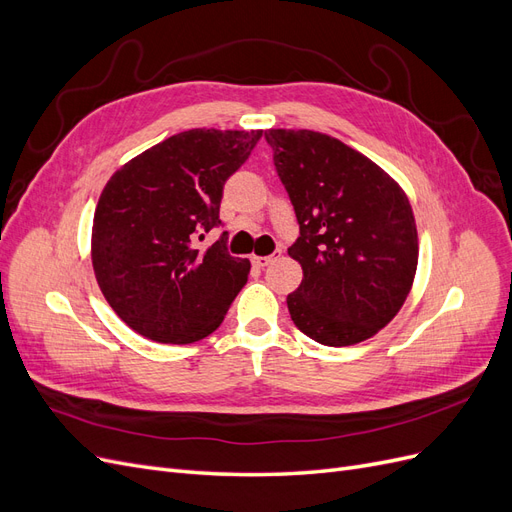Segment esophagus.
<instances>
[{"mask_svg":"<svg viewBox=\"0 0 512 512\" xmlns=\"http://www.w3.org/2000/svg\"><path fill=\"white\" fill-rule=\"evenodd\" d=\"M282 256V252L280 250H275L271 256H254L252 258V262H254V267H258V269H265V267H269L271 262L275 260V258H280Z\"/></svg>","mask_w":512,"mask_h":512,"instance_id":"1","label":"esophagus"}]
</instances>
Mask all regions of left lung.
<instances>
[{
  "instance_id": "left-lung-1",
  "label": "left lung",
  "mask_w": 512,
  "mask_h": 512,
  "mask_svg": "<svg viewBox=\"0 0 512 512\" xmlns=\"http://www.w3.org/2000/svg\"><path fill=\"white\" fill-rule=\"evenodd\" d=\"M297 213L288 254L303 269L288 294L297 329L322 346L376 335L414 282L418 237L406 192L363 153L314 130H265Z\"/></svg>"
}]
</instances>
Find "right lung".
Wrapping results in <instances>:
<instances>
[{
    "mask_svg": "<svg viewBox=\"0 0 512 512\" xmlns=\"http://www.w3.org/2000/svg\"><path fill=\"white\" fill-rule=\"evenodd\" d=\"M262 130L179 132L123 164L100 194L91 262L104 299L132 331L192 344L220 327L247 282L250 260L228 254L220 226L226 179L250 158Z\"/></svg>",
    "mask_w": 512,
    "mask_h": 512,
    "instance_id": "right-lung-1",
    "label": "right lung"
}]
</instances>
